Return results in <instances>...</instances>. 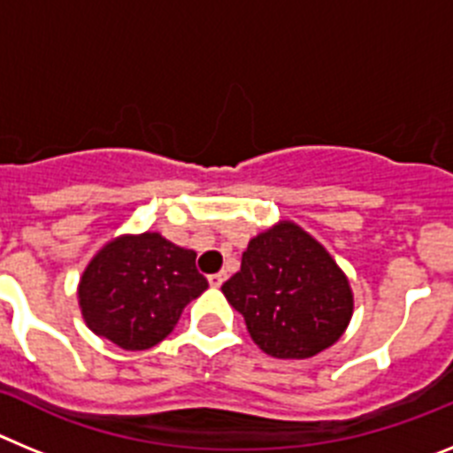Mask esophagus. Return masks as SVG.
Listing matches in <instances>:
<instances>
[{"mask_svg": "<svg viewBox=\"0 0 453 453\" xmlns=\"http://www.w3.org/2000/svg\"><path fill=\"white\" fill-rule=\"evenodd\" d=\"M224 279H226V274H224V272H218V274L208 276V283H211V288H219L224 283Z\"/></svg>", "mask_w": 453, "mask_h": 453, "instance_id": "esophagus-1", "label": "esophagus"}]
</instances>
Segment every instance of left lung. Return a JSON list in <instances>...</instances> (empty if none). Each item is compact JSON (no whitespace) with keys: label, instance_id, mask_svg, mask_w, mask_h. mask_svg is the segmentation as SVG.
Masks as SVG:
<instances>
[{"label":"left lung","instance_id":"left-lung-1","mask_svg":"<svg viewBox=\"0 0 453 453\" xmlns=\"http://www.w3.org/2000/svg\"><path fill=\"white\" fill-rule=\"evenodd\" d=\"M251 340L274 358H311L349 326L354 292L334 256L290 219L254 235L222 286Z\"/></svg>","mask_w":453,"mask_h":453}]
</instances>
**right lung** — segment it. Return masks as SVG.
<instances>
[{
  "instance_id": "right-lung-1",
  "label": "right lung",
  "mask_w": 453,
  "mask_h": 453,
  "mask_svg": "<svg viewBox=\"0 0 453 453\" xmlns=\"http://www.w3.org/2000/svg\"><path fill=\"white\" fill-rule=\"evenodd\" d=\"M195 258V251L158 231L118 235L92 256L81 274L77 297L83 322L122 349H151L208 288Z\"/></svg>"
}]
</instances>
